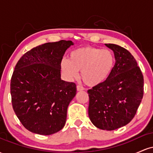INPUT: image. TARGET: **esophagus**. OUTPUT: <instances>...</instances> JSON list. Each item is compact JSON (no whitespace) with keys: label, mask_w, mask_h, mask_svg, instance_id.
Segmentation results:
<instances>
[{"label":"esophagus","mask_w":153,"mask_h":153,"mask_svg":"<svg viewBox=\"0 0 153 153\" xmlns=\"http://www.w3.org/2000/svg\"><path fill=\"white\" fill-rule=\"evenodd\" d=\"M83 90H84V88L81 86V85H77V91H83Z\"/></svg>","instance_id":"esophagus-1"}]
</instances>
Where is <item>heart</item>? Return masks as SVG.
Returning a JSON list of instances; mask_svg holds the SVG:
<instances>
[{"label": "heart", "mask_w": 153, "mask_h": 153, "mask_svg": "<svg viewBox=\"0 0 153 153\" xmlns=\"http://www.w3.org/2000/svg\"><path fill=\"white\" fill-rule=\"evenodd\" d=\"M115 56L112 51L94 47L75 49L69 54V59H62L61 70L68 80L80 77L85 85L97 87L107 81L115 66Z\"/></svg>", "instance_id": "obj_1"}]
</instances>
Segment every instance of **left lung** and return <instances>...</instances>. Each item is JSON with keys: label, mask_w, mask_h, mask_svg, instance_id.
I'll use <instances>...</instances> for the list:
<instances>
[{"label": "left lung", "mask_w": 153, "mask_h": 153, "mask_svg": "<svg viewBox=\"0 0 153 153\" xmlns=\"http://www.w3.org/2000/svg\"><path fill=\"white\" fill-rule=\"evenodd\" d=\"M105 45L114 52L115 66L106 82L88 91V115L94 126L111 131L134 118L143 97L144 79L129 51L114 44Z\"/></svg>", "instance_id": "obj_1"}]
</instances>
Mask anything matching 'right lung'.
<instances>
[{"label":"right lung","instance_id":"right-lung-1","mask_svg":"<svg viewBox=\"0 0 153 153\" xmlns=\"http://www.w3.org/2000/svg\"><path fill=\"white\" fill-rule=\"evenodd\" d=\"M72 41L48 42L34 47L21 57L10 80L16 115L33 133L50 135L64 127L76 85L61 79V61Z\"/></svg>","mask_w":153,"mask_h":153}]
</instances>
